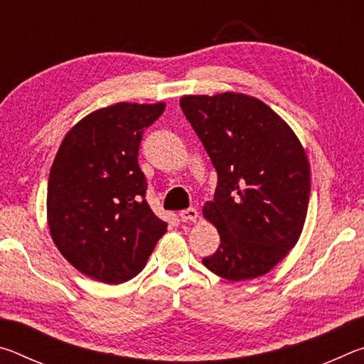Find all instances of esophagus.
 Returning <instances> with one entry per match:
<instances>
[{"instance_id": "1", "label": "esophagus", "mask_w": 364, "mask_h": 364, "mask_svg": "<svg viewBox=\"0 0 364 364\" xmlns=\"http://www.w3.org/2000/svg\"><path fill=\"white\" fill-rule=\"evenodd\" d=\"M197 217H199V212H197L193 207H189V208H186V210L180 212L181 221H196Z\"/></svg>"}]
</instances>
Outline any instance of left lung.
Here are the masks:
<instances>
[{
    "label": "left lung",
    "instance_id": "left-lung-1",
    "mask_svg": "<svg viewBox=\"0 0 364 364\" xmlns=\"http://www.w3.org/2000/svg\"><path fill=\"white\" fill-rule=\"evenodd\" d=\"M183 114L218 175L204 217L220 247L202 263L228 281L267 274L297 244L310 202V164L299 138L255 97L183 96Z\"/></svg>",
    "mask_w": 364,
    "mask_h": 364
}]
</instances>
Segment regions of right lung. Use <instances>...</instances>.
<instances>
[{
	"label": "right lung",
	"mask_w": 364,
	"mask_h": 364,
	"mask_svg": "<svg viewBox=\"0 0 364 364\" xmlns=\"http://www.w3.org/2000/svg\"><path fill=\"white\" fill-rule=\"evenodd\" d=\"M164 102L95 110L65 134L48 181V225L60 254L106 284L136 276L167 223L146 200L138 152Z\"/></svg>",
	"instance_id": "add662e5"
}]
</instances>
